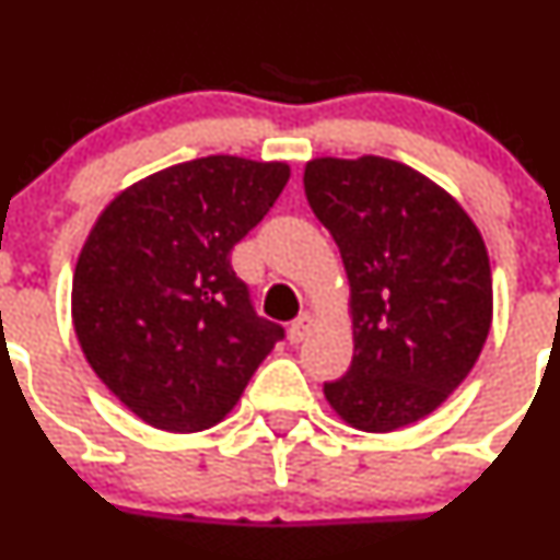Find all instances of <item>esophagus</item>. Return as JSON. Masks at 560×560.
<instances>
[{"mask_svg": "<svg viewBox=\"0 0 560 560\" xmlns=\"http://www.w3.org/2000/svg\"><path fill=\"white\" fill-rule=\"evenodd\" d=\"M312 327H314V319L308 314H303L301 319H295L290 325V341L292 343H301V341H306L308 338V332H312Z\"/></svg>", "mask_w": 560, "mask_h": 560, "instance_id": "1", "label": "esophagus"}]
</instances>
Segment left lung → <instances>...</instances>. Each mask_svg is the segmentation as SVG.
Segmentation results:
<instances>
[{"instance_id":"8db88e82","label":"left lung","mask_w":560,"mask_h":560,"mask_svg":"<svg viewBox=\"0 0 560 560\" xmlns=\"http://www.w3.org/2000/svg\"><path fill=\"white\" fill-rule=\"evenodd\" d=\"M303 186L349 279L354 354L327 404L358 431L411 425L466 380L490 332L482 235L453 195L385 156H319Z\"/></svg>"}]
</instances>
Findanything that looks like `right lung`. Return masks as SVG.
Returning <instances> with one entry per match:
<instances>
[{
  "label": "right lung",
  "instance_id": "add662e5",
  "mask_svg": "<svg viewBox=\"0 0 560 560\" xmlns=\"http://www.w3.org/2000/svg\"><path fill=\"white\" fill-rule=\"evenodd\" d=\"M287 180V162L202 156L138 180L100 213L72 276V325L94 374L149 425L222 422L284 338L254 312L230 252Z\"/></svg>",
  "mask_w": 560,
  "mask_h": 560
}]
</instances>
